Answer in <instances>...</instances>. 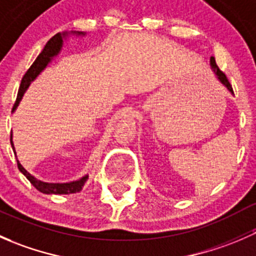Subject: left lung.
Returning <instances> with one entry per match:
<instances>
[{
    "instance_id": "8db88e82",
    "label": "left lung",
    "mask_w": 256,
    "mask_h": 256,
    "mask_svg": "<svg viewBox=\"0 0 256 256\" xmlns=\"http://www.w3.org/2000/svg\"><path fill=\"white\" fill-rule=\"evenodd\" d=\"M210 66H212V70L214 72V74H216V78H218L219 82H220L222 84H223L224 86H226V89H228L229 92H230L232 94H233V88H232L230 82H229V80L226 79V74H224L223 72H222L220 69L218 68V66H216V59H214V56H210Z\"/></svg>"
}]
</instances>
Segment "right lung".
<instances>
[{
    "mask_svg": "<svg viewBox=\"0 0 256 256\" xmlns=\"http://www.w3.org/2000/svg\"><path fill=\"white\" fill-rule=\"evenodd\" d=\"M72 33H73V34H76V36H85L84 32H72ZM66 36H68V33L64 32L63 34L58 33V34H56L54 37H52L50 40H48L47 44H46V47L42 50V53L37 56V59L34 60V63H33L32 66H30V68L26 72V74L23 76V78H22V82H20L17 99H16V102H14L12 112H14V110L17 109L18 104H20V102L22 100L23 94H24L26 90L28 89V86L30 85V82L37 78V76H40L43 70H44L46 66L50 63L52 59H53L54 56H58L62 47H63V38L66 37ZM11 146H12V148H14V154H16V150H14V141H12V135H11ZM17 166H18V170L20 171V174H22L23 176L27 178V180H30L33 186H34V188H37L40 192L44 193V194H70V193H78L82 190V187H84L88 177H89L88 174H85L84 177H82L78 180H73V182L49 183V182H43V180H38V178L32 176V174H30V172H28L27 170H26L24 167L20 164V161H18V160H17Z\"/></svg>",
    "mask_w": 256,
    "mask_h": 256,
    "instance_id": "obj_1",
    "label": "right lung"
}]
</instances>
